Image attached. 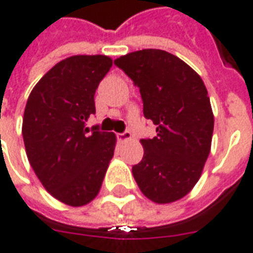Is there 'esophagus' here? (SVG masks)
<instances>
[{"label":"esophagus","instance_id":"obj_1","mask_svg":"<svg viewBox=\"0 0 253 253\" xmlns=\"http://www.w3.org/2000/svg\"><path fill=\"white\" fill-rule=\"evenodd\" d=\"M117 138L121 142L129 141V139H132V133L129 131H124L121 133H117Z\"/></svg>","mask_w":253,"mask_h":253}]
</instances>
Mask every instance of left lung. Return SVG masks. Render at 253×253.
Returning <instances> with one entry per match:
<instances>
[{"instance_id":"1","label":"left lung","mask_w":253,"mask_h":253,"mask_svg":"<svg viewBox=\"0 0 253 253\" xmlns=\"http://www.w3.org/2000/svg\"><path fill=\"white\" fill-rule=\"evenodd\" d=\"M114 64L139 88L143 115L158 132L141 139L135 181L158 204L180 200L199 181L211 149L214 115L207 88L189 64L161 49L132 52Z\"/></svg>"}]
</instances>
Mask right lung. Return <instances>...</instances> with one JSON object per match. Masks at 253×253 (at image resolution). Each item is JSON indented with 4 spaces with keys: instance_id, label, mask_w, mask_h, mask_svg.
Here are the masks:
<instances>
[{
    "instance_id": "1",
    "label": "right lung",
    "mask_w": 253,
    "mask_h": 253,
    "mask_svg": "<svg viewBox=\"0 0 253 253\" xmlns=\"http://www.w3.org/2000/svg\"><path fill=\"white\" fill-rule=\"evenodd\" d=\"M112 60L104 54L72 56L53 66L29 94L22 136L38 179L54 199L82 207L95 199L114 156L117 138L98 125L94 94Z\"/></svg>"
}]
</instances>
